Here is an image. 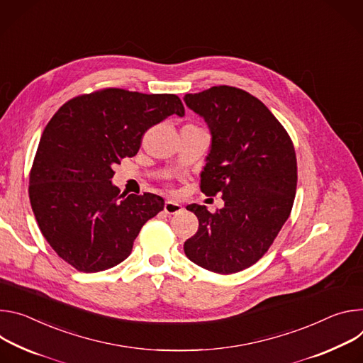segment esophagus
<instances>
[{
  "label": "esophagus",
  "instance_id": "1",
  "mask_svg": "<svg viewBox=\"0 0 363 363\" xmlns=\"http://www.w3.org/2000/svg\"><path fill=\"white\" fill-rule=\"evenodd\" d=\"M182 211H183V206L177 202H173V200H167L164 203V212L169 215H176V213H180Z\"/></svg>",
  "mask_w": 363,
  "mask_h": 363
}]
</instances>
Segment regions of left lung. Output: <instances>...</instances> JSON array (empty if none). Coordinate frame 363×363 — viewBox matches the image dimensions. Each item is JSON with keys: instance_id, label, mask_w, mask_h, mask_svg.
Returning <instances> with one entry per match:
<instances>
[{"instance_id": "8db88e82", "label": "left lung", "mask_w": 363, "mask_h": 363, "mask_svg": "<svg viewBox=\"0 0 363 363\" xmlns=\"http://www.w3.org/2000/svg\"><path fill=\"white\" fill-rule=\"evenodd\" d=\"M183 101L212 135L200 190L222 193L225 202L215 213L187 206L199 229L184 242V254L205 269L239 272L268 251L290 216L297 187L294 145L271 111L242 89L213 86Z\"/></svg>"}]
</instances>
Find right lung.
Wrapping results in <instances>:
<instances>
[{"label":"right lung","instance_id":"obj_1","mask_svg":"<svg viewBox=\"0 0 363 363\" xmlns=\"http://www.w3.org/2000/svg\"><path fill=\"white\" fill-rule=\"evenodd\" d=\"M173 113L184 115L176 95L109 88L67 101L49 121L30 173V203L50 247L77 271L123 262L143 225L163 211L157 194H119L112 167Z\"/></svg>","mask_w":363,"mask_h":363}]
</instances>
